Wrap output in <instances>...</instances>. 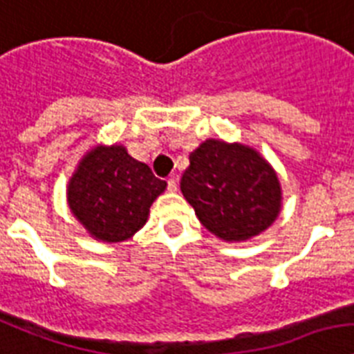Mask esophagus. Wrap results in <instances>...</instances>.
Listing matches in <instances>:
<instances>
[{
    "label": "esophagus",
    "instance_id": "34e87169",
    "mask_svg": "<svg viewBox=\"0 0 354 354\" xmlns=\"http://www.w3.org/2000/svg\"><path fill=\"white\" fill-rule=\"evenodd\" d=\"M176 189H178V178L171 176L167 180V191L169 192H176Z\"/></svg>",
    "mask_w": 354,
    "mask_h": 354
}]
</instances>
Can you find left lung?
<instances>
[{
  "mask_svg": "<svg viewBox=\"0 0 354 354\" xmlns=\"http://www.w3.org/2000/svg\"><path fill=\"white\" fill-rule=\"evenodd\" d=\"M182 192L207 231L223 242H247L280 214L277 171L257 149L209 138L189 154Z\"/></svg>",
  "mask_w": 354,
  "mask_h": 354,
  "instance_id": "left-lung-1",
  "label": "left lung"
}]
</instances>
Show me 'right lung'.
<instances>
[{
  "mask_svg": "<svg viewBox=\"0 0 354 354\" xmlns=\"http://www.w3.org/2000/svg\"><path fill=\"white\" fill-rule=\"evenodd\" d=\"M165 187L167 182L123 145H96L77 162L68 180L67 202L94 240L118 243L147 223L149 209Z\"/></svg>",
  "mask_w": 354,
  "mask_h": 354,
  "instance_id": "add662e5",
  "label": "right lung"
}]
</instances>
